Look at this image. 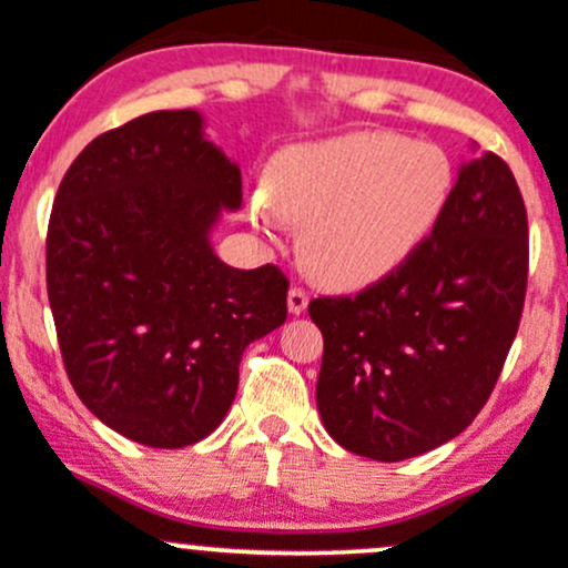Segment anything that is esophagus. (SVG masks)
Listing matches in <instances>:
<instances>
[{
	"label": "esophagus",
	"instance_id": "esophagus-1",
	"mask_svg": "<svg viewBox=\"0 0 568 568\" xmlns=\"http://www.w3.org/2000/svg\"><path fill=\"white\" fill-rule=\"evenodd\" d=\"M307 304H310V298L302 288H291L288 291V313L291 315H302L304 310H307Z\"/></svg>",
	"mask_w": 568,
	"mask_h": 568
}]
</instances>
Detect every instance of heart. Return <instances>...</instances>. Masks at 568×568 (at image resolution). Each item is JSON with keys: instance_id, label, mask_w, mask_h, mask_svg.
<instances>
[{"instance_id": "obj_1", "label": "heart", "mask_w": 568, "mask_h": 568, "mask_svg": "<svg viewBox=\"0 0 568 568\" xmlns=\"http://www.w3.org/2000/svg\"><path fill=\"white\" fill-rule=\"evenodd\" d=\"M453 191L456 166L439 145L355 132L280 153L247 215L266 236L298 223L310 272L351 288L398 270L439 226Z\"/></svg>"}]
</instances>
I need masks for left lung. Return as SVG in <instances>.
I'll return each instance as SVG.
<instances>
[{"instance_id":"left-lung-1","label":"left lung","mask_w":568,"mask_h":568,"mask_svg":"<svg viewBox=\"0 0 568 568\" xmlns=\"http://www.w3.org/2000/svg\"><path fill=\"white\" fill-rule=\"evenodd\" d=\"M528 217L496 153L464 161L450 207L417 251L358 296L310 302L323 334L317 413L355 456L445 445L488 402L520 323Z\"/></svg>"}]
</instances>
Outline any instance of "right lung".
<instances>
[{
	"instance_id": "right-lung-1",
	"label": "right lung",
	"mask_w": 568,
	"mask_h": 568,
	"mask_svg": "<svg viewBox=\"0 0 568 568\" xmlns=\"http://www.w3.org/2000/svg\"><path fill=\"white\" fill-rule=\"evenodd\" d=\"M240 204V166L196 110L99 134L61 180L48 226L55 334L74 394L126 439L174 450L213 434L245 347L285 323V274L213 251Z\"/></svg>"
}]
</instances>
